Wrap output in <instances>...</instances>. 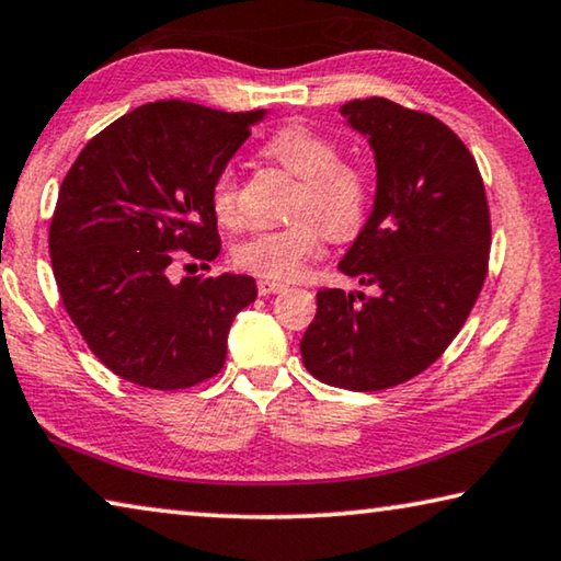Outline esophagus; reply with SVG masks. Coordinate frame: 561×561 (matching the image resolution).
<instances>
[{"label": "esophagus", "mask_w": 561, "mask_h": 561, "mask_svg": "<svg viewBox=\"0 0 561 561\" xmlns=\"http://www.w3.org/2000/svg\"><path fill=\"white\" fill-rule=\"evenodd\" d=\"M256 289H260L262 297H270V295H279V291L287 289V284L274 282V279H260L256 282Z\"/></svg>", "instance_id": "obj_1"}]
</instances>
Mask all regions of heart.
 <instances>
[{"label": "heart", "instance_id": "heart-1", "mask_svg": "<svg viewBox=\"0 0 561 561\" xmlns=\"http://www.w3.org/2000/svg\"><path fill=\"white\" fill-rule=\"evenodd\" d=\"M264 154L299 180L291 199L295 221L244 239L234 249V264L256 277L287 282L319 254L324 232L334 239L359 232L369 209V182L359 167L342 162L334 139L309 127H284L266 141ZM209 204L219 225H237V176L229 167L211 182Z\"/></svg>", "mask_w": 561, "mask_h": 561}]
</instances>
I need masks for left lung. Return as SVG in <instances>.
Listing matches in <instances>:
<instances>
[{"mask_svg": "<svg viewBox=\"0 0 561 561\" xmlns=\"http://www.w3.org/2000/svg\"><path fill=\"white\" fill-rule=\"evenodd\" d=\"M340 114L377 167L371 215L340 270L377 295L317 291L299 350L327 385L379 392L420 375L459 334L482 291L492 229L474 157L447 124L385 96Z\"/></svg>", "mask_w": 561, "mask_h": 561, "instance_id": "left-lung-1", "label": "left lung"}]
</instances>
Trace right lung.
Segmentation results:
<instances>
[{
	"label": "right lung",
	"instance_id": "1",
	"mask_svg": "<svg viewBox=\"0 0 561 561\" xmlns=\"http://www.w3.org/2000/svg\"><path fill=\"white\" fill-rule=\"evenodd\" d=\"M266 117L164 100L137 106L79 152L49 227L67 314L114 375L186 389L225 367L234 317L256 299L249 274L169 277L172 252L219 254L209 204L249 129Z\"/></svg>",
	"mask_w": 561,
	"mask_h": 561
}]
</instances>
